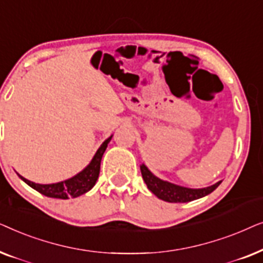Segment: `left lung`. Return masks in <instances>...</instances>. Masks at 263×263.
Wrapping results in <instances>:
<instances>
[{
  "instance_id": "obj_1",
  "label": "left lung",
  "mask_w": 263,
  "mask_h": 263,
  "mask_svg": "<svg viewBox=\"0 0 263 263\" xmlns=\"http://www.w3.org/2000/svg\"><path fill=\"white\" fill-rule=\"evenodd\" d=\"M141 175L143 181H145L147 188L156 195L158 199L166 201V202H190L193 200H197L200 197H203L211 194L213 190H215L220 184V182L215 183V184L207 186V188H201V189H192V188H185V186H181L174 183L163 181V179L158 178L157 176H154L145 164H142L141 166Z\"/></svg>"
}]
</instances>
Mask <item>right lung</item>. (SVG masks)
Masks as SVG:
<instances>
[{"instance_id":"obj_1","label":"right lung","mask_w":263,"mask_h":263,"mask_svg":"<svg viewBox=\"0 0 263 263\" xmlns=\"http://www.w3.org/2000/svg\"><path fill=\"white\" fill-rule=\"evenodd\" d=\"M112 135L109 139H106L97 151L95 157L92 158L91 163L86 166L81 172H79L78 175H75L74 177L66 181L59 182V183H52V184H38V183L31 182L28 179L24 178L23 176L19 175V177L23 181L37 190L38 193L43 194V195L48 197H55V199H69V197H78L82 195V194L87 193L95 186L97 179H98L99 171H100V161H102L103 154L105 152L107 143L110 142Z\"/></svg>"}]
</instances>
